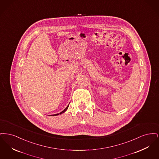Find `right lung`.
<instances>
[{"label": "right lung", "mask_w": 159, "mask_h": 159, "mask_svg": "<svg viewBox=\"0 0 159 159\" xmlns=\"http://www.w3.org/2000/svg\"><path fill=\"white\" fill-rule=\"evenodd\" d=\"M68 106H69V105H68ZM68 106H67V107H66V108H65V109H64V110H63L62 111H61L60 113V114H61L63 113H64V112H65V111H66V110H67V108H68ZM57 115H59V114H54V115H53V116H57Z\"/></svg>", "instance_id": "add662e5"}]
</instances>
